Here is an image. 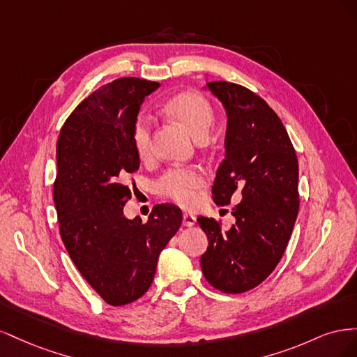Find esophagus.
I'll list each match as a JSON object with an SVG mask.
<instances>
[{
    "label": "esophagus",
    "instance_id": "1",
    "mask_svg": "<svg viewBox=\"0 0 357 357\" xmlns=\"http://www.w3.org/2000/svg\"><path fill=\"white\" fill-rule=\"evenodd\" d=\"M195 222H197V218L193 214H189V213L183 214V225H185L186 228H192V226L195 225Z\"/></svg>",
    "mask_w": 357,
    "mask_h": 357
}]
</instances>
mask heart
Here are the masks:
<instances>
[{
	"label": "heart",
	"mask_w": 357,
	"mask_h": 357,
	"mask_svg": "<svg viewBox=\"0 0 357 357\" xmlns=\"http://www.w3.org/2000/svg\"><path fill=\"white\" fill-rule=\"evenodd\" d=\"M167 113L185 126L195 139H204L210 134L214 123V110L207 98L198 92H181L165 104ZM152 119L139 114L132 126V144L139 158L150 152ZM204 174L197 168H171L162 176L156 188L160 195L183 207H190L197 199V190L204 186Z\"/></svg>",
	"instance_id": "obj_1"
}]
</instances>
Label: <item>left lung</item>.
<instances>
[{"label":"left lung","mask_w":357,"mask_h":357,"mask_svg":"<svg viewBox=\"0 0 357 357\" xmlns=\"http://www.w3.org/2000/svg\"><path fill=\"white\" fill-rule=\"evenodd\" d=\"M226 112L225 159L215 172L213 199L234 208L235 223L198 218L208 247L201 256L207 282L225 294H243L261 284L282 259L299 210L298 159L284 125L261 96L244 86H205Z\"/></svg>","instance_id":"1"}]
</instances>
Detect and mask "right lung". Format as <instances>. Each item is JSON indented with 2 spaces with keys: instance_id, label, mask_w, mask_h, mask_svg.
I'll return each mask as SVG.
<instances>
[{
  "instance_id": "right-lung-1",
  "label": "right lung",
  "mask_w": 357,
  "mask_h": 357,
  "mask_svg": "<svg viewBox=\"0 0 357 357\" xmlns=\"http://www.w3.org/2000/svg\"><path fill=\"white\" fill-rule=\"evenodd\" d=\"M159 83L122 77L91 93L63 123L56 144L53 201L74 265L107 304L126 305L153 282L160 252L181 225V210L156 205L147 222L123 214L128 174L139 168L132 126Z\"/></svg>"
}]
</instances>
